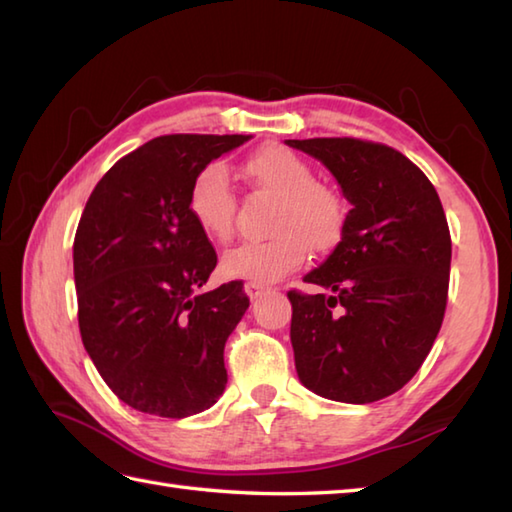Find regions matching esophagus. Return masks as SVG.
Wrapping results in <instances>:
<instances>
[{"instance_id":"34e87169","label":"esophagus","mask_w":512,"mask_h":512,"mask_svg":"<svg viewBox=\"0 0 512 512\" xmlns=\"http://www.w3.org/2000/svg\"><path fill=\"white\" fill-rule=\"evenodd\" d=\"M244 290H246V295L250 297V299H257L259 295H262V292L266 290V286H262V284H257V281H248V284L244 286Z\"/></svg>"}]
</instances>
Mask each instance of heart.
Returning <instances> with one entry per match:
<instances>
[{"label": "heart", "mask_w": 512, "mask_h": 512, "mask_svg": "<svg viewBox=\"0 0 512 512\" xmlns=\"http://www.w3.org/2000/svg\"><path fill=\"white\" fill-rule=\"evenodd\" d=\"M250 182L275 193V237L244 242L222 259L224 275L270 284L290 275L317 253L341 242L347 224V202L334 187L314 180V169L295 151L281 145L257 149L244 162ZM189 213L204 235L228 242L235 231L237 198L222 165H206L195 173L189 189Z\"/></svg>", "instance_id": "1"}]
</instances>
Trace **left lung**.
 Here are the masks:
<instances>
[{
    "label": "left lung",
    "instance_id": "1",
    "mask_svg": "<svg viewBox=\"0 0 512 512\" xmlns=\"http://www.w3.org/2000/svg\"><path fill=\"white\" fill-rule=\"evenodd\" d=\"M321 160L352 204L341 242L290 290L301 383L367 405L416 376L447 310L451 233L438 191L394 147L361 138L286 140Z\"/></svg>",
    "mask_w": 512,
    "mask_h": 512
}]
</instances>
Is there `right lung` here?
<instances>
[{
  "label": "right lung",
  "instance_id": "right-lung-1",
  "mask_svg": "<svg viewBox=\"0 0 512 512\" xmlns=\"http://www.w3.org/2000/svg\"><path fill=\"white\" fill-rule=\"evenodd\" d=\"M250 136L171 134L123 156L96 184L74 235L79 330L125 405L187 418L226 387L224 345L242 281L200 292L217 253L189 213L195 173Z\"/></svg>",
  "mask_w": 512,
  "mask_h": 512
}]
</instances>
